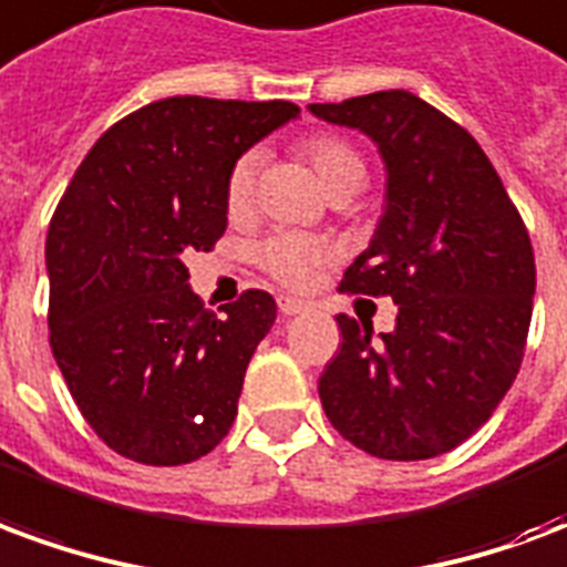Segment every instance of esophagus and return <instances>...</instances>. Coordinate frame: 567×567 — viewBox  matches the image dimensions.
I'll return each mask as SVG.
<instances>
[{
	"label": "esophagus",
	"mask_w": 567,
	"mask_h": 567,
	"mask_svg": "<svg viewBox=\"0 0 567 567\" xmlns=\"http://www.w3.org/2000/svg\"><path fill=\"white\" fill-rule=\"evenodd\" d=\"M303 309H307L303 300H297V297H288V295L279 297V312H282V316H297V312H303Z\"/></svg>",
	"instance_id": "obj_1"
}]
</instances>
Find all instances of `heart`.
Instances as JSON below:
<instances>
[{
  "mask_svg": "<svg viewBox=\"0 0 567 567\" xmlns=\"http://www.w3.org/2000/svg\"><path fill=\"white\" fill-rule=\"evenodd\" d=\"M300 154L312 163V169L319 173L324 187L331 190L333 199H349L368 185V161L364 154L346 142L343 136H331V133H319L309 136L300 145ZM258 173H260V154L258 151H246L239 154L236 163L227 173V185H224V203L230 215H246L255 203L258 194ZM260 270L270 272L276 282L288 285V288H307L316 272L324 267L328 260V248L321 246L319 239L303 234H276L264 239L255 251Z\"/></svg>",
  "mask_w": 567,
  "mask_h": 567,
  "instance_id": "obj_1",
  "label": "heart"
}]
</instances>
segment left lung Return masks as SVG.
<instances>
[{"label":"left lung","mask_w":567,"mask_h":567,"mask_svg":"<svg viewBox=\"0 0 567 567\" xmlns=\"http://www.w3.org/2000/svg\"><path fill=\"white\" fill-rule=\"evenodd\" d=\"M309 112L380 145L385 215L340 291L398 303L380 343L368 321L337 316L343 343L321 373V406L370 455H443L495 413L523 364L535 297L523 215L474 136L413 93Z\"/></svg>","instance_id":"left-lung-1"}]
</instances>
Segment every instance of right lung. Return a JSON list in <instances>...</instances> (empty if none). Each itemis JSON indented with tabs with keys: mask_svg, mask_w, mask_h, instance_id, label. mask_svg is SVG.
<instances>
[{
	"mask_svg": "<svg viewBox=\"0 0 567 567\" xmlns=\"http://www.w3.org/2000/svg\"><path fill=\"white\" fill-rule=\"evenodd\" d=\"M297 115L285 100L142 105L96 140L56 203L44 243L51 349L81 416L130 462H194L234 425L276 300L248 288L224 316L206 312L185 255L227 230L236 157Z\"/></svg>",
	"mask_w": 567,
	"mask_h": 567,
	"instance_id": "right-lung-1",
	"label": "right lung"
}]
</instances>
